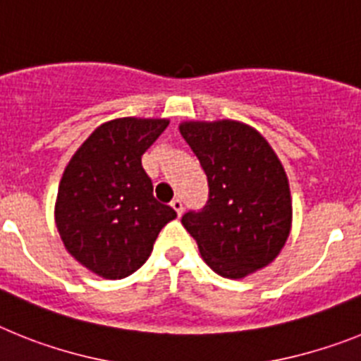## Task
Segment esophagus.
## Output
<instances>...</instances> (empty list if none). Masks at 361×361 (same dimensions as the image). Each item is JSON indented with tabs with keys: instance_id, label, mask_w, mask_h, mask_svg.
<instances>
[{
	"instance_id": "34e87169",
	"label": "esophagus",
	"mask_w": 361,
	"mask_h": 361,
	"mask_svg": "<svg viewBox=\"0 0 361 361\" xmlns=\"http://www.w3.org/2000/svg\"><path fill=\"white\" fill-rule=\"evenodd\" d=\"M171 205H172V209H174V211L178 212V216L183 214V202H181L180 198H174V200H172Z\"/></svg>"
}]
</instances>
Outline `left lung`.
Here are the masks:
<instances>
[{"label": "left lung", "instance_id": "8db88e82", "mask_svg": "<svg viewBox=\"0 0 361 361\" xmlns=\"http://www.w3.org/2000/svg\"><path fill=\"white\" fill-rule=\"evenodd\" d=\"M180 133L209 183L205 205L181 216L207 265L233 280L269 265L289 238L293 205L287 174L267 140L231 120L189 121Z\"/></svg>", "mask_w": 361, "mask_h": 361}]
</instances>
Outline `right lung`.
Segmentation results:
<instances>
[{
  "instance_id": "add662e5",
  "label": "right lung",
  "mask_w": 361,
  "mask_h": 361,
  "mask_svg": "<svg viewBox=\"0 0 361 361\" xmlns=\"http://www.w3.org/2000/svg\"><path fill=\"white\" fill-rule=\"evenodd\" d=\"M167 120L120 118L99 125L72 156L56 202L65 249L89 271L121 280L142 267L176 211L152 194L142 156Z\"/></svg>"
}]
</instances>
